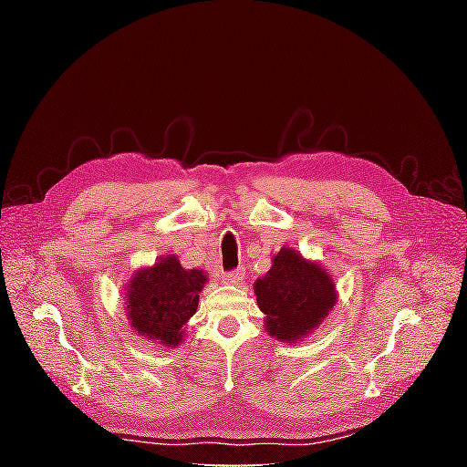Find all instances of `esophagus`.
Here are the masks:
<instances>
[{"label": "esophagus", "instance_id": "1", "mask_svg": "<svg viewBox=\"0 0 467 467\" xmlns=\"http://www.w3.org/2000/svg\"><path fill=\"white\" fill-rule=\"evenodd\" d=\"M244 278H245L244 268H235V271H228L222 276V280L228 282V285H239V282H244Z\"/></svg>", "mask_w": 467, "mask_h": 467}]
</instances>
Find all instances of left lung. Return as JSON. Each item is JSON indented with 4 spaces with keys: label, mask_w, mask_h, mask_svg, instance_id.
I'll return each mask as SVG.
<instances>
[{
    "label": "left lung",
    "mask_w": 467,
    "mask_h": 467,
    "mask_svg": "<svg viewBox=\"0 0 467 467\" xmlns=\"http://www.w3.org/2000/svg\"><path fill=\"white\" fill-rule=\"evenodd\" d=\"M255 294L266 333L286 343L312 333L337 300L331 276L288 247L278 251L268 273L255 282Z\"/></svg>",
    "instance_id": "8db88e82"
}]
</instances>
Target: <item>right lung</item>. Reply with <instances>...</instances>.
Wrapping results in <instances>:
<instances>
[{
	"label": "right lung",
	"mask_w": 467,
	"mask_h": 467,
	"mask_svg": "<svg viewBox=\"0 0 467 467\" xmlns=\"http://www.w3.org/2000/svg\"><path fill=\"white\" fill-rule=\"evenodd\" d=\"M206 275L199 268H182L175 255H167L151 268L134 275L126 290L130 327L165 347H177L185 325L199 307Z\"/></svg>",
	"instance_id": "right-lung-1"
}]
</instances>
